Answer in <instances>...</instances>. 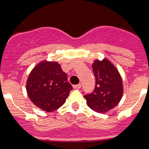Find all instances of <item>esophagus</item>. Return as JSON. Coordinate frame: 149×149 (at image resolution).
<instances>
[{"instance_id": "1", "label": "esophagus", "mask_w": 149, "mask_h": 149, "mask_svg": "<svg viewBox=\"0 0 149 149\" xmlns=\"http://www.w3.org/2000/svg\"><path fill=\"white\" fill-rule=\"evenodd\" d=\"M73 88H74V89H79V88H81V84H76V85H73Z\"/></svg>"}]
</instances>
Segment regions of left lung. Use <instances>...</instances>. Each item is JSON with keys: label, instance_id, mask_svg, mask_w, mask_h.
Wrapping results in <instances>:
<instances>
[{"label": "left lung", "instance_id": "8db88e82", "mask_svg": "<svg viewBox=\"0 0 149 149\" xmlns=\"http://www.w3.org/2000/svg\"><path fill=\"white\" fill-rule=\"evenodd\" d=\"M96 87L93 93L84 98L90 108L97 113H107L116 107L123 95L121 75L113 63L107 58L96 59L93 65Z\"/></svg>", "mask_w": 149, "mask_h": 149}]
</instances>
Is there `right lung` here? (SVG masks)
I'll return each instance as SVG.
<instances>
[{
  "mask_svg": "<svg viewBox=\"0 0 149 149\" xmlns=\"http://www.w3.org/2000/svg\"><path fill=\"white\" fill-rule=\"evenodd\" d=\"M57 61L43 60L36 65L27 78L26 90L32 102L40 109L51 112L66 101L73 87Z\"/></svg>",
  "mask_w": 149,
  "mask_h": 149,
  "instance_id": "1",
  "label": "right lung"
}]
</instances>
